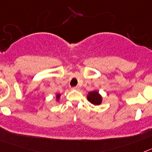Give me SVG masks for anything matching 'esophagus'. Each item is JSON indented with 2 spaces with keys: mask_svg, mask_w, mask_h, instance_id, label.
Masks as SVG:
<instances>
[{
  "mask_svg": "<svg viewBox=\"0 0 152 152\" xmlns=\"http://www.w3.org/2000/svg\"><path fill=\"white\" fill-rule=\"evenodd\" d=\"M72 89H74V90H80V87L79 86H75L72 88Z\"/></svg>",
  "mask_w": 152,
  "mask_h": 152,
  "instance_id": "1",
  "label": "esophagus"
}]
</instances>
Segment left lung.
<instances>
[{"instance_id":"8db88e82","label":"left lung","mask_w":152,"mask_h":152,"mask_svg":"<svg viewBox=\"0 0 152 152\" xmlns=\"http://www.w3.org/2000/svg\"><path fill=\"white\" fill-rule=\"evenodd\" d=\"M86 97L88 101L94 105H100L102 102V96L97 90H93L88 92Z\"/></svg>"}]
</instances>
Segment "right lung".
<instances>
[{"label": "right lung", "mask_w": 152, "mask_h": 152, "mask_svg": "<svg viewBox=\"0 0 152 152\" xmlns=\"http://www.w3.org/2000/svg\"><path fill=\"white\" fill-rule=\"evenodd\" d=\"M60 97H61V94H60V93H57V94H56V102H59V101H60Z\"/></svg>", "instance_id": "obj_1"}]
</instances>
